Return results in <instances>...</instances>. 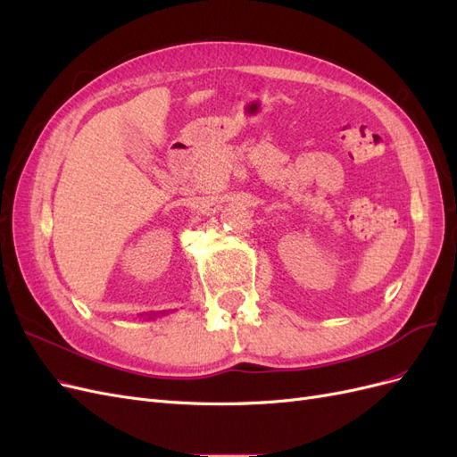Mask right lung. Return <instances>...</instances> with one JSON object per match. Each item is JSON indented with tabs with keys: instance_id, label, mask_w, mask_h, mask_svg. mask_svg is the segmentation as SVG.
<instances>
[{
	"instance_id": "1",
	"label": "right lung",
	"mask_w": 457,
	"mask_h": 457,
	"mask_svg": "<svg viewBox=\"0 0 457 457\" xmlns=\"http://www.w3.org/2000/svg\"><path fill=\"white\" fill-rule=\"evenodd\" d=\"M162 314H163V312H162ZM143 316H145V314H143ZM146 316H148V318H152V320H154L156 316H160V312H158V314H156V312H152V314H148V312H146Z\"/></svg>"
}]
</instances>
